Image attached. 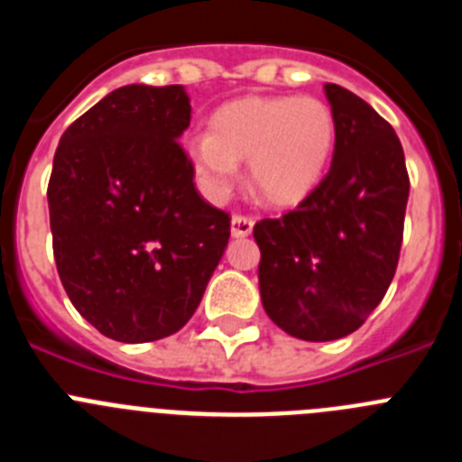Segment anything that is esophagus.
<instances>
[{
  "instance_id": "obj_1",
  "label": "esophagus",
  "mask_w": 462,
  "mask_h": 462,
  "mask_svg": "<svg viewBox=\"0 0 462 462\" xmlns=\"http://www.w3.org/2000/svg\"><path fill=\"white\" fill-rule=\"evenodd\" d=\"M252 228H254V219L250 215H234V219H231V234H234V238L250 236Z\"/></svg>"
}]
</instances>
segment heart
<instances>
[{
    "label": "heart",
    "instance_id": "obj_1",
    "mask_svg": "<svg viewBox=\"0 0 462 462\" xmlns=\"http://www.w3.org/2000/svg\"><path fill=\"white\" fill-rule=\"evenodd\" d=\"M336 116L317 97H247L217 108L210 132L187 136L196 182L224 199L247 159L252 187L277 206L300 201L321 180L336 148Z\"/></svg>",
    "mask_w": 462,
    "mask_h": 462
}]
</instances>
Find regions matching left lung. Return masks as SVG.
Listing matches in <instances>:
<instances>
[{"instance_id":"obj_1","label":"left lung","mask_w":462,"mask_h":462,"mask_svg":"<svg viewBox=\"0 0 462 462\" xmlns=\"http://www.w3.org/2000/svg\"><path fill=\"white\" fill-rule=\"evenodd\" d=\"M336 148L296 210L254 224L259 291L284 333L328 342L361 328L395 275L410 196L393 126L340 85H324Z\"/></svg>"}]
</instances>
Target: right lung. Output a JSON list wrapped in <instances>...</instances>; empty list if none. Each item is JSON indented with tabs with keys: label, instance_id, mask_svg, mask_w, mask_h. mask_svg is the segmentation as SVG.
Listing matches in <instances>:
<instances>
[{
	"label": "right lung",
	"instance_id": "right-lung-1",
	"mask_svg": "<svg viewBox=\"0 0 462 462\" xmlns=\"http://www.w3.org/2000/svg\"><path fill=\"white\" fill-rule=\"evenodd\" d=\"M182 85H125L60 138L48 182L52 252L73 308L117 342L169 337L191 319L231 236L178 143Z\"/></svg>",
	"mask_w": 462,
	"mask_h": 462
}]
</instances>
